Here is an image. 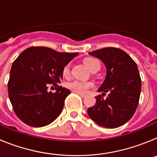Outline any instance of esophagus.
<instances>
[{"instance_id": "esophagus-1", "label": "esophagus", "mask_w": 157, "mask_h": 157, "mask_svg": "<svg viewBox=\"0 0 157 157\" xmlns=\"http://www.w3.org/2000/svg\"><path fill=\"white\" fill-rule=\"evenodd\" d=\"M77 94H78V95L81 96L82 98H86V94H81V93H77Z\"/></svg>"}]
</instances>
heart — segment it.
<instances>
[{
  "label": "heart",
  "instance_id": "b5f03b06",
  "mask_svg": "<svg viewBox=\"0 0 157 157\" xmlns=\"http://www.w3.org/2000/svg\"><path fill=\"white\" fill-rule=\"evenodd\" d=\"M98 60L94 59V58H86L84 59V64L86 67L87 68L90 70L93 67V65L95 63H97ZM70 71V65L67 64L63 67V75H67ZM93 84L91 82H83V81H78V80H73L66 84V86L71 90L74 91L75 93H81V94H85L87 91L93 87Z\"/></svg>",
  "mask_w": 157,
  "mask_h": 157
}]
</instances>
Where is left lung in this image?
<instances>
[{
  "instance_id": "1",
  "label": "left lung",
  "mask_w": 157,
  "mask_h": 157,
  "mask_svg": "<svg viewBox=\"0 0 157 157\" xmlns=\"http://www.w3.org/2000/svg\"><path fill=\"white\" fill-rule=\"evenodd\" d=\"M106 67V77L98 92H109L106 99L101 95L87 110L96 123L107 128L125 124L135 112L139 101L141 80L138 66L126 52L117 48H104L89 52Z\"/></svg>"
}]
</instances>
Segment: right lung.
Listing matches in <instances>:
<instances>
[{
	"label": "right lung",
	"instance_id": "add662e5",
	"mask_svg": "<svg viewBox=\"0 0 157 157\" xmlns=\"http://www.w3.org/2000/svg\"><path fill=\"white\" fill-rule=\"evenodd\" d=\"M78 52H59L46 47H30L13 62L8 83L11 104L16 116L30 127L48 125L59 116L70 90L59 86L63 69ZM48 84L58 86L48 92Z\"/></svg>",
	"mask_w": 157,
	"mask_h": 157
}]
</instances>
